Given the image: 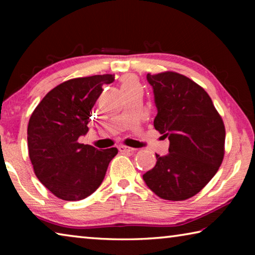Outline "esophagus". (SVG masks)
<instances>
[{"label": "esophagus", "instance_id": "34e87169", "mask_svg": "<svg viewBox=\"0 0 255 255\" xmlns=\"http://www.w3.org/2000/svg\"><path fill=\"white\" fill-rule=\"evenodd\" d=\"M118 148H119L120 152H124V153H133L136 150L135 148L128 147V146H124V145H120Z\"/></svg>", "mask_w": 255, "mask_h": 255}]
</instances>
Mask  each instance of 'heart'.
I'll return each instance as SVG.
<instances>
[{"label": "heart", "instance_id": "b5f03b06", "mask_svg": "<svg viewBox=\"0 0 255 255\" xmlns=\"http://www.w3.org/2000/svg\"><path fill=\"white\" fill-rule=\"evenodd\" d=\"M122 83H123L124 89L131 88V86H139L138 85V81L136 77L133 75H130V74L125 75L122 79Z\"/></svg>", "mask_w": 255, "mask_h": 255}]
</instances>
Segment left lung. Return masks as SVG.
<instances>
[{
	"mask_svg": "<svg viewBox=\"0 0 255 255\" xmlns=\"http://www.w3.org/2000/svg\"><path fill=\"white\" fill-rule=\"evenodd\" d=\"M157 115L154 127L170 140L169 154L143 175L147 187L165 200L197 195L217 173L224 158L225 126L204 89L175 72L147 74Z\"/></svg>",
	"mask_w": 255,
	"mask_h": 255,
	"instance_id": "1",
	"label": "left lung"
}]
</instances>
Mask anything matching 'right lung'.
I'll return each instance as SVG.
<instances>
[{
    "label": "right lung",
    "mask_w": 255,
    "mask_h": 255,
    "mask_svg": "<svg viewBox=\"0 0 255 255\" xmlns=\"http://www.w3.org/2000/svg\"><path fill=\"white\" fill-rule=\"evenodd\" d=\"M115 75L77 77L63 82L46 94L28 125V149L34 173L59 199L77 201L96 191L116 147L98 149L80 144L89 131L92 108L105 84Z\"/></svg>",
    "instance_id": "add662e5"
}]
</instances>
